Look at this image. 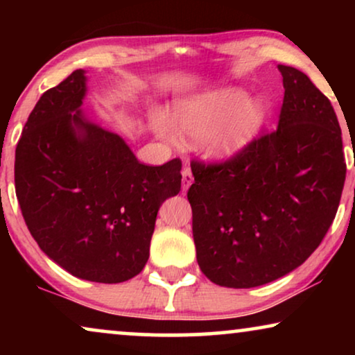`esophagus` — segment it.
Masks as SVG:
<instances>
[{
    "label": "esophagus",
    "mask_w": 355,
    "mask_h": 355,
    "mask_svg": "<svg viewBox=\"0 0 355 355\" xmlns=\"http://www.w3.org/2000/svg\"><path fill=\"white\" fill-rule=\"evenodd\" d=\"M193 182V176H192V171L191 168H182V191L186 192L189 187H191V184Z\"/></svg>",
    "instance_id": "esophagus-1"
}]
</instances>
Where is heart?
I'll return each mask as SVG.
<instances>
[{"instance_id":"obj_1","label":"heart","mask_w":355,"mask_h":355,"mask_svg":"<svg viewBox=\"0 0 355 355\" xmlns=\"http://www.w3.org/2000/svg\"><path fill=\"white\" fill-rule=\"evenodd\" d=\"M265 118V105L259 98H247L244 90L227 87L178 101L171 121L153 114L152 125L169 140L176 139L174 129L189 140H205L215 157L230 159L254 142Z\"/></svg>"}]
</instances>
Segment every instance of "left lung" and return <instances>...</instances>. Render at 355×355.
I'll use <instances>...</instances> for the list:
<instances>
[{
	"label": "left lung",
	"mask_w": 355,
	"mask_h": 355,
	"mask_svg": "<svg viewBox=\"0 0 355 355\" xmlns=\"http://www.w3.org/2000/svg\"><path fill=\"white\" fill-rule=\"evenodd\" d=\"M278 69V129L236 158L191 163L197 261L218 286L255 288L291 273L323 241L341 200L346 162L331 101L304 72Z\"/></svg>",
	"instance_id": "8db88e82"
}]
</instances>
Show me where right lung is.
Segmentation results:
<instances>
[{"instance_id":"right-lung-1","label":"right lung","mask_w":355,"mask_h":355,"mask_svg":"<svg viewBox=\"0 0 355 355\" xmlns=\"http://www.w3.org/2000/svg\"><path fill=\"white\" fill-rule=\"evenodd\" d=\"M85 80L74 71L32 110L16 147V196L55 263L80 279L123 283L147 263L159 207L181 191L182 163L147 166L118 134L87 121Z\"/></svg>"}]
</instances>
